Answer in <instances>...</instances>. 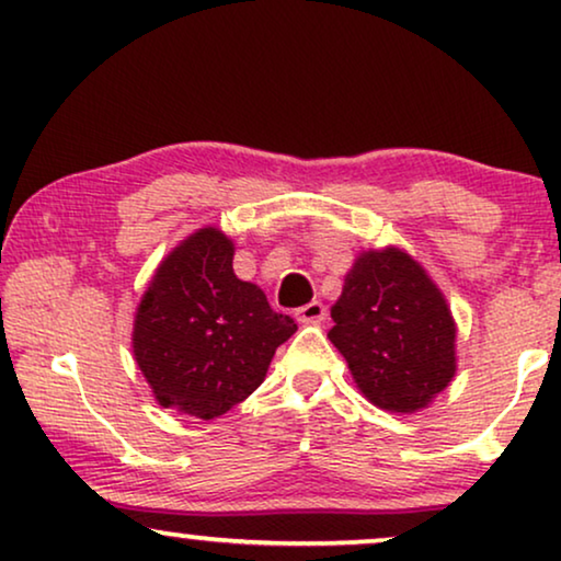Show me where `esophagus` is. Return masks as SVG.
Here are the masks:
<instances>
[{
  "mask_svg": "<svg viewBox=\"0 0 561 561\" xmlns=\"http://www.w3.org/2000/svg\"><path fill=\"white\" fill-rule=\"evenodd\" d=\"M324 317H327V309L321 301H311L296 311V319L301 321V324H321Z\"/></svg>",
  "mask_w": 561,
  "mask_h": 561,
  "instance_id": "34e87169",
  "label": "esophagus"
}]
</instances>
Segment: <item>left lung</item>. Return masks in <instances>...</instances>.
<instances>
[{
	"label": "left lung",
	"mask_w": 561,
	"mask_h": 561,
	"mask_svg": "<svg viewBox=\"0 0 561 561\" xmlns=\"http://www.w3.org/2000/svg\"><path fill=\"white\" fill-rule=\"evenodd\" d=\"M332 319L329 340L363 396L382 411L426 409L455 378V319L409 252H359Z\"/></svg>",
	"instance_id": "1"
}]
</instances>
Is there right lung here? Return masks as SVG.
I'll use <instances>...</instances> for the list:
<instances>
[{
  "mask_svg": "<svg viewBox=\"0 0 561 561\" xmlns=\"http://www.w3.org/2000/svg\"><path fill=\"white\" fill-rule=\"evenodd\" d=\"M234 244L204 227L168 252L135 313L133 352L163 409L217 419L265 380L296 332L255 283L232 271Z\"/></svg>",
  "mask_w": 561,
  "mask_h": 561,
  "instance_id": "add662e5",
  "label": "right lung"
}]
</instances>
